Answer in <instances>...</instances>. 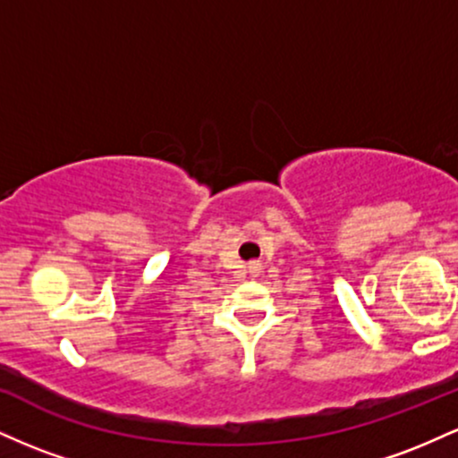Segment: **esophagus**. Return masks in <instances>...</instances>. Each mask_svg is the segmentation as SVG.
<instances>
[{"label":"esophagus","mask_w":458,"mask_h":458,"mask_svg":"<svg viewBox=\"0 0 458 458\" xmlns=\"http://www.w3.org/2000/svg\"><path fill=\"white\" fill-rule=\"evenodd\" d=\"M256 271H259V265H256V262H251V265H250V273H256Z\"/></svg>","instance_id":"34e87169"}]
</instances>
